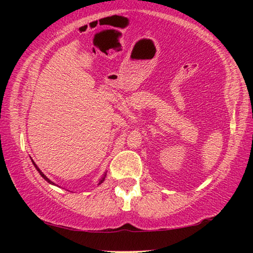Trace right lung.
Masks as SVG:
<instances>
[{
    "mask_svg": "<svg viewBox=\"0 0 253 253\" xmlns=\"http://www.w3.org/2000/svg\"><path fill=\"white\" fill-rule=\"evenodd\" d=\"M32 163H33V165H34V166H36V169H38V172H39V173H40V175H41V176H42V177H43V178L45 179V181H46V182H48V183H50V184H53V185H55V184H54L53 182H51V181H50V179H49L48 177H46V176H45V175H44L43 173H42V172H41V170H40V169H39V168H38V166L36 165V163H34L33 161H32ZM105 178H106V173L104 174V176H102V177H101V178L99 179V183H98V185H99V184H101L102 182H104V181H105Z\"/></svg>",
    "mask_w": 253,
    "mask_h": 253,
    "instance_id": "right-lung-1",
    "label": "right lung"
}]
</instances>
